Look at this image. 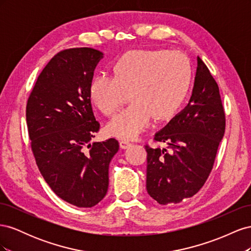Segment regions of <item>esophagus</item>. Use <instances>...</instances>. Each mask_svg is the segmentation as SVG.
I'll return each instance as SVG.
<instances>
[{"label":"esophagus","mask_w":251,"mask_h":251,"mask_svg":"<svg viewBox=\"0 0 251 251\" xmlns=\"http://www.w3.org/2000/svg\"><path fill=\"white\" fill-rule=\"evenodd\" d=\"M131 146H132V143L130 141H127V140H121L120 141V148L121 149H127L128 147H131Z\"/></svg>","instance_id":"34e87169"}]
</instances>
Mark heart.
I'll use <instances>...</instances> for the list:
<instances>
[{"mask_svg": "<svg viewBox=\"0 0 251 251\" xmlns=\"http://www.w3.org/2000/svg\"><path fill=\"white\" fill-rule=\"evenodd\" d=\"M113 76L95 75L89 86L90 100L110 116L131 92L133 102L107 126L110 135L131 140L147 130L153 115L166 117L180 107L191 86L192 67L180 51L135 50L117 59Z\"/></svg>", "mask_w": 251, "mask_h": 251, "instance_id": "heart-1", "label": "heart"}]
</instances>
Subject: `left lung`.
<instances>
[{"label":"left lung","instance_id":"1","mask_svg":"<svg viewBox=\"0 0 251 251\" xmlns=\"http://www.w3.org/2000/svg\"><path fill=\"white\" fill-rule=\"evenodd\" d=\"M225 112L218 83L198 57L188 104L155 134L168 148L146 146L147 189L159 204L180 203L198 193L214 168L225 132Z\"/></svg>","mask_w":251,"mask_h":251}]
</instances>
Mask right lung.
I'll use <instances>...</instances> for the list:
<instances>
[{
	"label": "right lung",
	"instance_id": "add662e5",
	"mask_svg": "<svg viewBox=\"0 0 251 251\" xmlns=\"http://www.w3.org/2000/svg\"><path fill=\"white\" fill-rule=\"evenodd\" d=\"M102 53L93 48L58 52L44 68L29 95L26 120L42 176L60 199L92 207L108 192L109 165L119 143H90L100 125L89 95Z\"/></svg>",
	"mask_w": 251,
	"mask_h": 251
}]
</instances>
